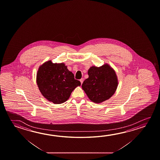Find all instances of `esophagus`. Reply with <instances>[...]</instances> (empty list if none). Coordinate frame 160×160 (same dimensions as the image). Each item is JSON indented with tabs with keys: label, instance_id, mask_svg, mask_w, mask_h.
Returning a JSON list of instances; mask_svg holds the SVG:
<instances>
[{
	"label": "esophagus",
	"instance_id": "34e87169",
	"mask_svg": "<svg viewBox=\"0 0 160 160\" xmlns=\"http://www.w3.org/2000/svg\"><path fill=\"white\" fill-rule=\"evenodd\" d=\"M80 82H81V84H82V82H83V81H84V79H82H82H80Z\"/></svg>",
	"mask_w": 160,
	"mask_h": 160
}]
</instances>
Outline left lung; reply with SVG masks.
Wrapping results in <instances>:
<instances>
[{"label":"left lung","mask_w":160,"mask_h":160,"mask_svg":"<svg viewBox=\"0 0 160 160\" xmlns=\"http://www.w3.org/2000/svg\"><path fill=\"white\" fill-rule=\"evenodd\" d=\"M89 78L84 80L82 88L89 99L100 103L109 99L115 93L118 79L115 71L108 64L92 66L88 72Z\"/></svg>","instance_id":"obj_1"}]
</instances>
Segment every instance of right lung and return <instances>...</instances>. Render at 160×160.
Here are the masks:
<instances>
[{"label":"right lung","mask_w":160,"mask_h":160,"mask_svg":"<svg viewBox=\"0 0 160 160\" xmlns=\"http://www.w3.org/2000/svg\"><path fill=\"white\" fill-rule=\"evenodd\" d=\"M37 84L42 95L54 104L68 100L76 87L81 85L74 78L65 63H53L48 61L39 66L37 73Z\"/></svg>","instance_id":"add662e5"}]
</instances>
